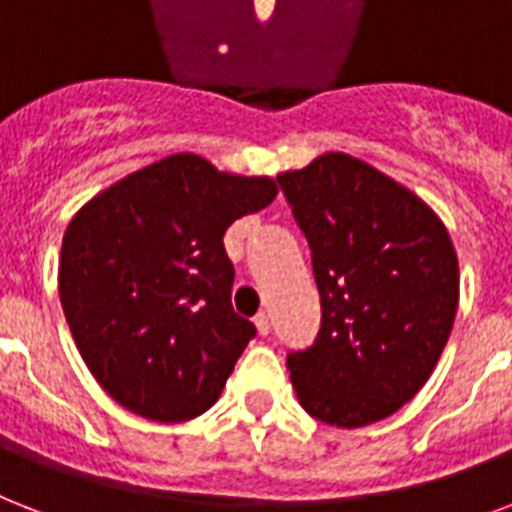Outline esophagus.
<instances>
[{
  "mask_svg": "<svg viewBox=\"0 0 512 512\" xmlns=\"http://www.w3.org/2000/svg\"><path fill=\"white\" fill-rule=\"evenodd\" d=\"M255 327H257V335H268V333H271V322H268V314H257V317H255Z\"/></svg>",
  "mask_w": 512,
  "mask_h": 512,
  "instance_id": "1",
  "label": "esophagus"
}]
</instances>
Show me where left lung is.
Wrapping results in <instances>:
<instances>
[{"label":"left lung","instance_id":"1","mask_svg":"<svg viewBox=\"0 0 512 512\" xmlns=\"http://www.w3.org/2000/svg\"><path fill=\"white\" fill-rule=\"evenodd\" d=\"M279 185L311 247L322 298L314 346L287 357L303 411L357 429L427 384L459 306V260L427 201L376 166L325 152Z\"/></svg>","mask_w":512,"mask_h":512}]
</instances>
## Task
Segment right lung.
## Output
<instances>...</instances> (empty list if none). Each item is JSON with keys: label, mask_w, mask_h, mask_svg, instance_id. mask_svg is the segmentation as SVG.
Listing matches in <instances>:
<instances>
[{"label": "right lung", "mask_w": 512, "mask_h": 512, "mask_svg": "<svg viewBox=\"0 0 512 512\" xmlns=\"http://www.w3.org/2000/svg\"><path fill=\"white\" fill-rule=\"evenodd\" d=\"M276 179L174 152L117 179L66 225L58 295L85 365L112 400L161 424L209 411L255 327L230 306L222 236Z\"/></svg>", "instance_id": "1"}]
</instances>
